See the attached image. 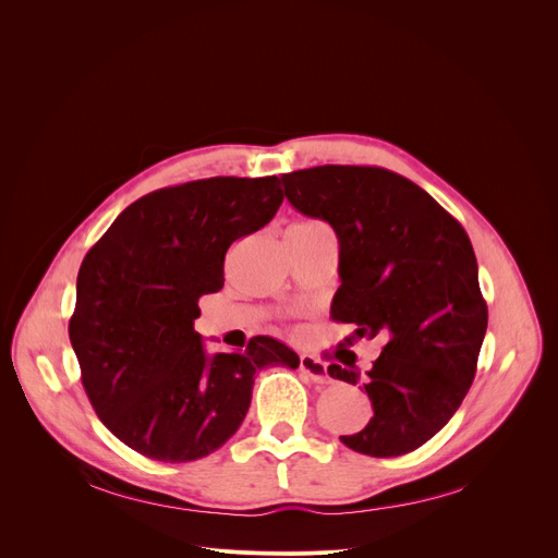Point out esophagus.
Masks as SVG:
<instances>
[{
    "label": "esophagus",
    "instance_id": "34e87169",
    "mask_svg": "<svg viewBox=\"0 0 558 558\" xmlns=\"http://www.w3.org/2000/svg\"><path fill=\"white\" fill-rule=\"evenodd\" d=\"M301 373L305 375V377H310L312 383H316V385H326V383H330V375H328V368H326V364L320 362L318 357H314V355H303L301 357Z\"/></svg>",
    "mask_w": 558,
    "mask_h": 558
}]
</instances>
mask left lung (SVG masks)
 Segmentation results:
<instances>
[{"mask_svg":"<svg viewBox=\"0 0 558 558\" xmlns=\"http://www.w3.org/2000/svg\"><path fill=\"white\" fill-rule=\"evenodd\" d=\"M280 181L299 213L337 234L341 284L330 314L357 326L348 343L387 339L366 373L350 362L328 366L373 404L368 425L339 436L341 444L368 457L421 448L471 389L486 335L471 240L425 190L383 167L324 165ZM341 353L353 355L339 348V362Z\"/></svg>","mask_w":558,"mask_h":558,"instance_id":"left-lung-1","label":"left lung"}]
</instances>
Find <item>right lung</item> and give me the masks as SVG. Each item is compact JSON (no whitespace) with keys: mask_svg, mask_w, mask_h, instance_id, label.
<instances>
[{"mask_svg":"<svg viewBox=\"0 0 558 558\" xmlns=\"http://www.w3.org/2000/svg\"><path fill=\"white\" fill-rule=\"evenodd\" d=\"M278 175L192 181L131 203L87 251L70 341L101 423L135 452L185 463L240 429L255 373L299 368L274 337L242 353H205L198 299L223 287L228 246L267 226L282 203Z\"/></svg>","mask_w":558,"mask_h":558,"instance_id":"1","label":"right lung"}]
</instances>
